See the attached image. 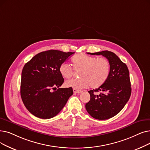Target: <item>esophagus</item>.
<instances>
[{
    "mask_svg": "<svg viewBox=\"0 0 150 150\" xmlns=\"http://www.w3.org/2000/svg\"><path fill=\"white\" fill-rule=\"evenodd\" d=\"M73 91H74V93H77V94L81 93L82 92L81 90H79V89H75V88L73 89Z\"/></svg>",
    "mask_w": 150,
    "mask_h": 150,
    "instance_id": "esophagus-1",
    "label": "esophagus"
}]
</instances>
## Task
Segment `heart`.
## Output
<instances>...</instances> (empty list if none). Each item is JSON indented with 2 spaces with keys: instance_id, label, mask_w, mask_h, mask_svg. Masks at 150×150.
Returning a JSON list of instances; mask_svg holds the SVG:
<instances>
[{
  "instance_id": "obj_1",
  "label": "heart",
  "mask_w": 150,
  "mask_h": 150,
  "mask_svg": "<svg viewBox=\"0 0 150 150\" xmlns=\"http://www.w3.org/2000/svg\"><path fill=\"white\" fill-rule=\"evenodd\" d=\"M71 62L75 70H80V78L67 80L65 85L68 88L82 89L89 86L91 88H98L105 83L110 74V63L105 57L81 53L75 56ZM74 69L68 63L62 62L59 71L63 78L69 79L74 75Z\"/></svg>"
}]
</instances>
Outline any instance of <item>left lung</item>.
I'll return each instance as SVG.
<instances>
[{"mask_svg": "<svg viewBox=\"0 0 150 150\" xmlns=\"http://www.w3.org/2000/svg\"><path fill=\"white\" fill-rule=\"evenodd\" d=\"M88 54L105 57L110 63L111 70L107 80L103 85L88 91L91 98L86 104V109L95 119L103 120L111 118L121 112L131 96L128 68L112 51H103ZM97 92H100V94L95 93Z\"/></svg>", "mask_w": 150, "mask_h": 150, "instance_id": "1", "label": "left lung"}]
</instances>
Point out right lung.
Masks as SVG:
<instances>
[{
	"mask_svg": "<svg viewBox=\"0 0 150 150\" xmlns=\"http://www.w3.org/2000/svg\"><path fill=\"white\" fill-rule=\"evenodd\" d=\"M74 53L50 50L36 54L24 65L21 97L25 107L35 116L42 119L53 118L73 94L72 88H59L64 81L59 67ZM54 88L57 91H52Z\"/></svg>",
	"mask_w": 150,
	"mask_h": 150,
	"instance_id": "right-lung-1",
	"label": "right lung"
}]
</instances>
